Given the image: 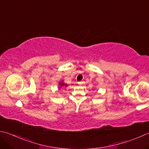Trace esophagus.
Listing matches in <instances>:
<instances>
[{
  "instance_id": "obj_1",
  "label": "esophagus",
  "mask_w": 149,
  "mask_h": 149,
  "mask_svg": "<svg viewBox=\"0 0 149 149\" xmlns=\"http://www.w3.org/2000/svg\"><path fill=\"white\" fill-rule=\"evenodd\" d=\"M83 83V81H81V82H78V84H82Z\"/></svg>"
}]
</instances>
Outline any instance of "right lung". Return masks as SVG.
I'll return each instance as SVG.
<instances>
[{"instance_id":"add662e5","label":"right lung","mask_w":149,"mask_h":149,"mask_svg":"<svg viewBox=\"0 0 149 149\" xmlns=\"http://www.w3.org/2000/svg\"><path fill=\"white\" fill-rule=\"evenodd\" d=\"M67 86H68V84L64 82L63 81H61L59 83V86H58V89L61 90V88H65V87H67Z\"/></svg>"}]
</instances>
